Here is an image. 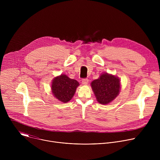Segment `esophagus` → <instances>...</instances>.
<instances>
[{
	"label": "esophagus",
	"mask_w": 160,
	"mask_h": 160,
	"mask_svg": "<svg viewBox=\"0 0 160 160\" xmlns=\"http://www.w3.org/2000/svg\"><path fill=\"white\" fill-rule=\"evenodd\" d=\"M88 80L87 78L82 79V84H83V85H87V84H88Z\"/></svg>",
	"instance_id": "esophagus-1"
}]
</instances>
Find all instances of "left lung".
Returning a JSON list of instances; mask_svg holds the SVG:
<instances>
[{
	"label": "left lung",
	"mask_w": 160,
	"mask_h": 160,
	"mask_svg": "<svg viewBox=\"0 0 160 160\" xmlns=\"http://www.w3.org/2000/svg\"><path fill=\"white\" fill-rule=\"evenodd\" d=\"M96 100L101 104H108L114 101L120 94L121 82L120 78L112 74L104 73L99 78L90 83Z\"/></svg>",
	"instance_id": "left-lung-1"
}]
</instances>
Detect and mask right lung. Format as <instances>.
Segmentation results:
<instances>
[{
    "mask_svg": "<svg viewBox=\"0 0 160 160\" xmlns=\"http://www.w3.org/2000/svg\"><path fill=\"white\" fill-rule=\"evenodd\" d=\"M79 85L76 80L69 78L65 74H61L52 79L51 91L58 101L66 103L72 99Z\"/></svg>",
    "mask_w": 160,
    "mask_h": 160,
    "instance_id": "obj_1",
    "label": "right lung"
}]
</instances>
